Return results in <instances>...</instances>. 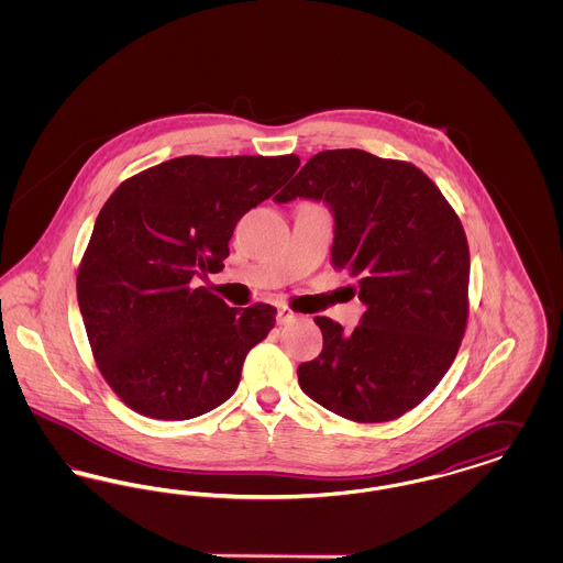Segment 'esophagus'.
<instances>
[{"label":"esophagus","mask_w":563,"mask_h":563,"mask_svg":"<svg viewBox=\"0 0 563 563\" xmlns=\"http://www.w3.org/2000/svg\"><path fill=\"white\" fill-rule=\"evenodd\" d=\"M294 319V310H289L287 306H280V308L276 310V321H278V324H287V322H291Z\"/></svg>","instance_id":"1"}]
</instances>
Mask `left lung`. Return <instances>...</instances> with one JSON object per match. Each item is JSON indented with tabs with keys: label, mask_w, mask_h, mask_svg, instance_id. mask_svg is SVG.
Instances as JSON below:
<instances>
[{
	"label": "left lung",
	"mask_w": 563,
	"mask_h": 563,
	"mask_svg": "<svg viewBox=\"0 0 563 563\" xmlns=\"http://www.w3.org/2000/svg\"><path fill=\"white\" fill-rule=\"evenodd\" d=\"M319 200L335 221L333 268L365 306L344 333L327 317L322 352L297 367L301 390L354 422H388L424 401L454 363L468 317V242L439 188L413 164L327 150L274 202Z\"/></svg>",
	"instance_id": "obj_1"
}]
</instances>
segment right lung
<instances>
[{
	"mask_svg": "<svg viewBox=\"0 0 563 563\" xmlns=\"http://www.w3.org/2000/svg\"><path fill=\"white\" fill-rule=\"evenodd\" d=\"M299 166L289 156H181L115 189L78 269L88 342L111 390L141 416L189 420L228 401L276 308H230L196 276L221 272L242 214Z\"/></svg>",
	"mask_w": 563,
	"mask_h": 563,
	"instance_id": "1",
	"label": "right lung"
}]
</instances>
